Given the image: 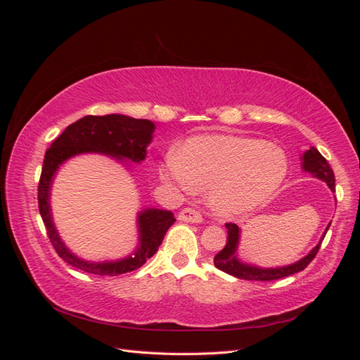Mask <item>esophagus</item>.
<instances>
[{"label": "esophagus", "instance_id": "esophagus-1", "mask_svg": "<svg viewBox=\"0 0 360 360\" xmlns=\"http://www.w3.org/2000/svg\"><path fill=\"white\" fill-rule=\"evenodd\" d=\"M179 219L183 222H191V224H200L202 221V217L200 212L193 210V209H183L179 213Z\"/></svg>", "mask_w": 360, "mask_h": 360}]
</instances>
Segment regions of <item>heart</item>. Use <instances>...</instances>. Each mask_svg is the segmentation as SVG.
Listing matches in <instances>:
<instances>
[{"label":"heart","mask_w":360,"mask_h":360,"mask_svg":"<svg viewBox=\"0 0 360 360\" xmlns=\"http://www.w3.org/2000/svg\"><path fill=\"white\" fill-rule=\"evenodd\" d=\"M288 156L263 139L197 135L171 148L159 165L163 183L186 192L207 189V202L222 217L248 214L267 204L287 180Z\"/></svg>","instance_id":"obj_1"}]
</instances>
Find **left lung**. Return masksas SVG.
<instances>
[{
	"mask_svg": "<svg viewBox=\"0 0 360 360\" xmlns=\"http://www.w3.org/2000/svg\"><path fill=\"white\" fill-rule=\"evenodd\" d=\"M300 167L304 172H308L311 177L324 181L329 186V189L335 192L333 171L329 167L328 160L320 155V151L317 148L309 147V150L304 151V153L300 156ZM225 226L228 230L226 245L224 246L221 252L216 254L213 259L214 266L219 270L225 271V274L238 279L275 281V279H281V278L297 274V271H302L311 263L314 257L317 255L320 245L323 242L326 233H328L330 224L326 226V230L320 237L319 243L315 245L307 255L297 259L296 263H291L287 266H276V267H261L252 263H248V261H243L240 257H238V245H240V238H242V228H238L236 224H225Z\"/></svg>",
	"mask_w": 360,
	"mask_h": 360,
	"instance_id": "1",
	"label": "left lung"
}]
</instances>
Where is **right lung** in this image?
Returning a JSON list of instances; mask_svg holds the SVG:
<instances>
[{
	"mask_svg": "<svg viewBox=\"0 0 360 360\" xmlns=\"http://www.w3.org/2000/svg\"><path fill=\"white\" fill-rule=\"evenodd\" d=\"M155 123L146 118H134L124 114L86 115L64 129V132L53 141L43 160L39 183V210L45 222L48 236L57 254L70 266L86 274L99 276H118L143 266L156 254L168 228L176 222L169 210L146 207L136 213L138 243L134 252L117 259H85L76 255L64 243L56 222H53L51 193L52 184L58 169L72 158L81 155H105L118 163L132 168V163H141L147 158V147L153 139Z\"/></svg>",
	"mask_w": 360,
	"mask_h": 360,
	"instance_id": "add662e5",
	"label": "right lung"
}]
</instances>
